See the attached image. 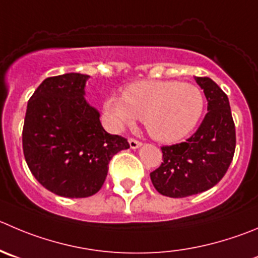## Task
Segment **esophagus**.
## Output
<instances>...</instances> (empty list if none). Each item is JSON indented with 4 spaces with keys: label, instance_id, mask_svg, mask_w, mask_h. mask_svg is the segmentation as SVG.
<instances>
[{
    "label": "esophagus",
    "instance_id": "1",
    "mask_svg": "<svg viewBox=\"0 0 258 258\" xmlns=\"http://www.w3.org/2000/svg\"><path fill=\"white\" fill-rule=\"evenodd\" d=\"M129 146H131L132 149H137L142 146V143L139 141H137V139L129 138Z\"/></svg>",
    "mask_w": 258,
    "mask_h": 258
}]
</instances>
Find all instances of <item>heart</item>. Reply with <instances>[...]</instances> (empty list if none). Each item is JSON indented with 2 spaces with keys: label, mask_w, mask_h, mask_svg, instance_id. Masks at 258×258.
<instances>
[{
  "label": "heart",
  "mask_w": 258,
  "mask_h": 258,
  "mask_svg": "<svg viewBox=\"0 0 258 258\" xmlns=\"http://www.w3.org/2000/svg\"><path fill=\"white\" fill-rule=\"evenodd\" d=\"M204 111V95L198 86L177 81L146 80L124 88L121 97L104 102V116L114 131L131 126L137 117L152 138L173 143L187 136Z\"/></svg>",
  "instance_id": "obj_1"
}]
</instances>
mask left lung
<instances>
[{"label": "left lung", "instance_id": "left-lung-1", "mask_svg": "<svg viewBox=\"0 0 258 258\" xmlns=\"http://www.w3.org/2000/svg\"><path fill=\"white\" fill-rule=\"evenodd\" d=\"M204 90L208 112L198 131L186 142L162 147L163 162L151 172L159 194L186 198L217 185L232 163L235 149V126L229 100L209 77H195Z\"/></svg>", "mask_w": 258, "mask_h": 258}]
</instances>
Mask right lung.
Returning <instances> with one entry per match:
<instances>
[{
	"instance_id": "add662e5",
	"label": "right lung",
	"mask_w": 258,
	"mask_h": 258,
	"mask_svg": "<svg viewBox=\"0 0 258 258\" xmlns=\"http://www.w3.org/2000/svg\"><path fill=\"white\" fill-rule=\"evenodd\" d=\"M81 73L48 77L26 109L23 129L25 161L46 190L71 199L92 196L102 187L110 159L129 143L109 134L100 112L85 99Z\"/></svg>"
}]
</instances>
